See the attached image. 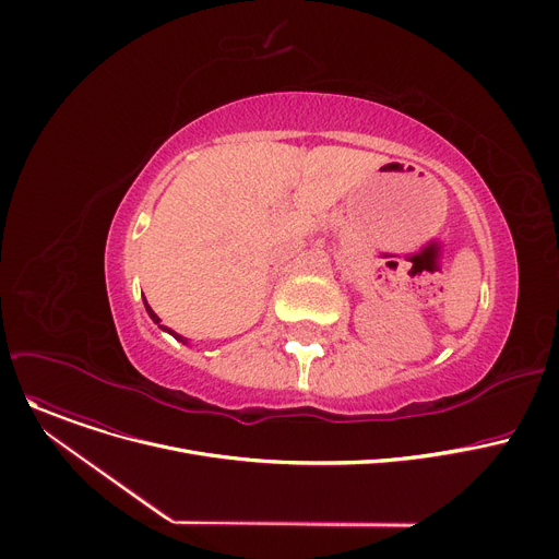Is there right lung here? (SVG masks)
Masks as SVG:
<instances>
[{
	"instance_id": "right-lung-1",
	"label": "right lung",
	"mask_w": 559,
	"mask_h": 559,
	"mask_svg": "<svg viewBox=\"0 0 559 559\" xmlns=\"http://www.w3.org/2000/svg\"><path fill=\"white\" fill-rule=\"evenodd\" d=\"M143 305H145V311H147V316H150V318H152V321H154V323H156V325H158V323H162V321H158V316H156V313H154V311H152V307H150V305H147V300H143ZM158 328H162V330H164V332H168V334H170V336H175V338H177V341H179V343H183V345H186V343H188V341H186V338H183V336H179V334H177V332H173V330H168V328H166V325H158Z\"/></svg>"
}]
</instances>
